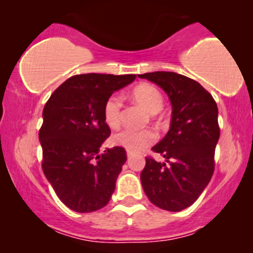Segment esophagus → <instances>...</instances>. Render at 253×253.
<instances>
[{"instance_id":"esophagus-1","label":"esophagus","mask_w":253,"mask_h":253,"mask_svg":"<svg viewBox=\"0 0 253 253\" xmlns=\"http://www.w3.org/2000/svg\"><path fill=\"white\" fill-rule=\"evenodd\" d=\"M132 156H133V152H129V151H127V157L129 158V157H132Z\"/></svg>"}]
</instances>
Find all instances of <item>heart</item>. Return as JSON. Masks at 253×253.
<instances>
[{
  "instance_id": "obj_1",
  "label": "heart",
  "mask_w": 253,
  "mask_h": 253,
  "mask_svg": "<svg viewBox=\"0 0 253 253\" xmlns=\"http://www.w3.org/2000/svg\"><path fill=\"white\" fill-rule=\"evenodd\" d=\"M132 97L150 114H157L163 108V95L151 84H140L132 91ZM123 101L119 95H112L107 98L103 106L104 123L110 128H117L121 121ZM113 144L124 147L129 152H140L156 140V133L151 129H130L125 128L115 133L112 138Z\"/></svg>"
}]
</instances>
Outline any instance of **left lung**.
<instances>
[{
  "label": "left lung",
  "instance_id": "obj_1",
  "mask_svg": "<svg viewBox=\"0 0 253 253\" xmlns=\"http://www.w3.org/2000/svg\"><path fill=\"white\" fill-rule=\"evenodd\" d=\"M139 78L161 86L172 106L169 132L152 147L165 162L146 157L141 184L157 207L183 211L199 199L213 176L220 136L217 106L201 84L176 72H147Z\"/></svg>",
  "mask_w": 253,
  "mask_h": 253
}]
</instances>
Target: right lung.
I'll use <instances>...</instances> for the list:
<instances>
[{"mask_svg": "<svg viewBox=\"0 0 253 253\" xmlns=\"http://www.w3.org/2000/svg\"><path fill=\"white\" fill-rule=\"evenodd\" d=\"M135 80V75H76L54 90L42 110L39 130L42 170L66 207L78 213L103 208L127 161L124 147L101 153L110 135L104 123L107 98Z\"/></svg>", "mask_w": 253, "mask_h": 253, "instance_id": "1", "label": "right lung"}]
</instances>
